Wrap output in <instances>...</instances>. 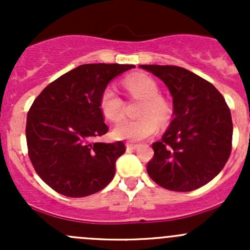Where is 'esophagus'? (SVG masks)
<instances>
[{
  "mask_svg": "<svg viewBox=\"0 0 250 250\" xmlns=\"http://www.w3.org/2000/svg\"><path fill=\"white\" fill-rule=\"evenodd\" d=\"M125 146H127V150H128V151H133V150H135V148L138 147V144L127 143V144H125Z\"/></svg>",
  "mask_w": 250,
  "mask_h": 250,
  "instance_id": "obj_1",
  "label": "esophagus"
}]
</instances>
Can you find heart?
<instances>
[{"mask_svg":"<svg viewBox=\"0 0 250 250\" xmlns=\"http://www.w3.org/2000/svg\"><path fill=\"white\" fill-rule=\"evenodd\" d=\"M123 85L132 98L141 99L138 110L139 118L125 120L113 129L117 139L139 141L155 134L158 129V121L166 122L170 116V105L162 95L158 94L157 82L150 75L133 74L123 80ZM100 110L105 118L118 122L125 116V102L112 85L104 88L100 95Z\"/></svg>","mask_w":250,"mask_h":250,"instance_id":"1","label":"heart"}]
</instances>
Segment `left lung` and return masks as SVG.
Instances as JSON below:
<instances>
[{
  "label": "left lung",
  "mask_w": 250,
  "mask_h": 250,
  "mask_svg": "<svg viewBox=\"0 0 250 250\" xmlns=\"http://www.w3.org/2000/svg\"><path fill=\"white\" fill-rule=\"evenodd\" d=\"M165 82L174 118L152 144L148 176L162 188L188 192L213 180L230 157L232 118L221 93L198 75L174 65H140Z\"/></svg>",
  "instance_id": "obj_1"
}]
</instances>
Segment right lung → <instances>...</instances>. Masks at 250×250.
<instances>
[{"label": "right lung", "instance_id": "right-lung-1", "mask_svg": "<svg viewBox=\"0 0 250 250\" xmlns=\"http://www.w3.org/2000/svg\"><path fill=\"white\" fill-rule=\"evenodd\" d=\"M135 67L123 64H84L47 85L27 112L29 158L40 178L67 197H85L103 190L115 176L123 141L94 143L106 134L100 95L113 77Z\"/></svg>", "mask_w": 250, "mask_h": 250}]
</instances>
